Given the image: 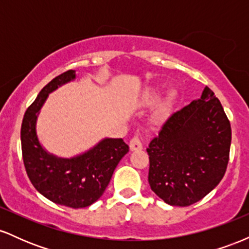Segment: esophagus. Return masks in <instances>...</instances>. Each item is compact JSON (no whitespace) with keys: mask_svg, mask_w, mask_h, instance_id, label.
Returning a JSON list of instances; mask_svg holds the SVG:
<instances>
[{"mask_svg":"<svg viewBox=\"0 0 249 249\" xmlns=\"http://www.w3.org/2000/svg\"><path fill=\"white\" fill-rule=\"evenodd\" d=\"M142 144L141 139H139L138 137H133V138L130 141V150L137 151V150H142Z\"/></svg>","mask_w":249,"mask_h":249,"instance_id":"esophagus-1","label":"esophagus"}]
</instances>
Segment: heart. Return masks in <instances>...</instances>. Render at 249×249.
Here are the masks:
<instances>
[{
  "instance_id": "heart-1",
  "label": "heart",
  "mask_w": 249,
  "mask_h": 249,
  "mask_svg": "<svg viewBox=\"0 0 249 249\" xmlns=\"http://www.w3.org/2000/svg\"><path fill=\"white\" fill-rule=\"evenodd\" d=\"M159 98V95L157 92H150L147 93L146 96V103H148V104H153V103H156L157 101H158Z\"/></svg>"
}]
</instances>
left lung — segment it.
I'll return each instance as SVG.
<instances>
[{"instance_id": "obj_1", "label": "left lung", "mask_w": 249, "mask_h": 249, "mask_svg": "<svg viewBox=\"0 0 249 249\" xmlns=\"http://www.w3.org/2000/svg\"><path fill=\"white\" fill-rule=\"evenodd\" d=\"M231 141V123L206 87L200 99L168 117L146 148L151 190L172 206L201 200L224 178Z\"/></svg>"}]
</instances>
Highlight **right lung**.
<instances>
[{
  "instance_id": "obj_1",
  "label": "right lung",
  "mask_w": 249,
  "mask_h": 249,
  "mask_svg": "<svg viewBox=\"0 0 249 249\" xmlns=\"http://www.w3.org/2000/svg\"><path fill=\"white\" fill-rule=\"evenodd\" d=\"M76 78L68 70L48 83L25 111L21 126L22 156L31 184L53 202L71 208L90 206L104 193L121 159L128 152L122 138H105L95 147L70 159L48 153L39 144L36 121L50 92Z\"/></svg>"
}]
</instances>
